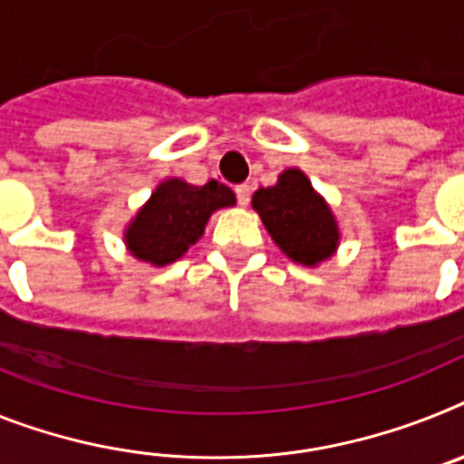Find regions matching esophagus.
<instances>
[{"label":"esophagus","instance_id":"1","mask_svg":"<svg viewBox=\"0 0 464 464\" xmlns=\"http://www.w3.org/2000/svg\"><path fill=\"white\" fill-rule=\"evenodd\" d=\"M250 196H252L250 186H247V184L236 186V198H238L240 208H247V205H250Z\"/></svg>","mask_w":464,"mask_h":464}]
</instances>
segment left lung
Here are the masks:
<instances>
[{
  "label": "left lung",
  "instance_id": "obj_1",
  "mask_svg": "<svg viewBox=\"0 0 464 464\" xmlns=\"http://www.w3.org/2000/svg\"><path fill=\"white\" fill-rule=\"evenodd\" d=\"M252 209L262 217L280 252L302 266L316 268L337 252L340 224L328 200L297 167H287L268 188L255 190Z\"/></svg>",
  "mask_w": 464,
  "mask_h": 464
}]
</instances>
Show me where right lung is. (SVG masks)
<instances>
[{"instance_id":"1","label":"right lung","mask_w":464,"mask_h":464,"mask_svg":"<svg viewBox=\"0 0 464 464\" xmlns=\"http://www.w3.org/2000/svg\"><path fill=\"white\" fill-rule=\"evenodd\" d=\"M233 205L236 193L214 179L205 186L179 177L165 179L124 228V247L150 266L174 264L202 238L209 217Z\"/></svg>"}]
</instances>
